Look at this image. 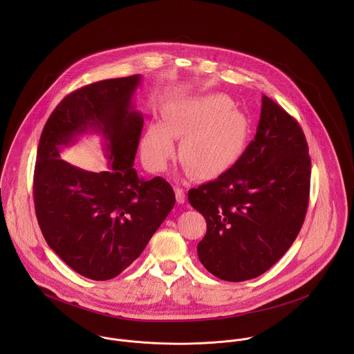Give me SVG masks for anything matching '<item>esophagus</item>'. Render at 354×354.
I'll return each mask as SVG.
<instances>
[{"label": "esophagus", "mask_w": 354, "mask_h": 354, "mask_svg": "<svg viewBox=\"0 0 354 354\" xmlns=\"http://www.w3.org/2000/svg\"><path fill=\"white\" fill-rule=\"evenodd\" d=\"M174 194H176V201H177V203L183 204V203L185 202V192H184L183 188L176 187L174 188Z\"/></svg>", "instance_id": "esophagus-1"}]
</instances>
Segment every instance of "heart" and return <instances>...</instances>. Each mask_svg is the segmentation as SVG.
Returning a JSON list of instances; mask_svg holds the SVG:
<instances>
[{
  "label": "heart",
  "instance_id": "heart-1",
  "mask_svg": "<svg viewBox=\"0 0 354 354\" xmlns=\"http://www.w3.org/2000/svg\"><path fill=\"white\" fill-rule=\"evenodd\" d=\"M250 132L247 115L223 94L171 103L163 127L155 124L142 140V155L153 171L166 167L174 153L173 139L183 140L178 158L196 178L212 180L230 170L241 158Z\"/></svg>",
  "mask_w": 354,
  "mask_h": 354
}]
</instances>
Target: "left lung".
<instances>
[{"label":"left lung","instance_id":"obj_1","mask_svg":"<svg viewBox=\"0 0 354 354\" xmlns=\"http://www.w3.org/2000/svg\"><path fill=\"white\" fill-rule=\"evenodd\" d=\"M309 184L310 158L301 127L263 95L256 135L239 162L188 192L207 222L198 244L207 271L241 282L272 267L301 230Z\"/></svg>","mask_w":354,"mask_h":354}]
</instances>
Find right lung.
Returning a JSON list of instances; mask_svg holds the SVG:
<instances>
[{"mask_svg": "<svg viewBox=\"0 0 354 354\" xmlns=\"http://www.w3.org/2000/svg\"><path fill=\"white\" fill-rule=\"evenodd\" d=\"M140 82L133 75L71 93L53 110L38 145L34 203L42 234L72 270L94 281L131 266L176 203L166 180L146 181L133 169L143 115L132 98ZM88 131L105 140L107 172H87L59 156Z\"/></svg>", "mask_w": 354, "mask_h": 354, "instance_id": "add662e5", "label": "right lung"}]
</instances>
